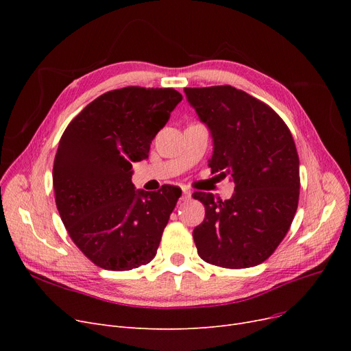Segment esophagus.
Returning <instances> with one entry per match:
<instances>
[{
  "instance_id": "34e87169",
  "label": "esophagus",
  "mask_w": 351,
  "mask_h": 351,
  "mask_svg": "<svg viewBox=\"0 0 351 351\" xmlns=\"http://www.w3.org/2000/svg\"><path fill=\"white\" fill-rule=\"evenodd\" d=\"M192 197V191L189 188H183V199L189 200Z\"/></svg>"
}]
</instances>
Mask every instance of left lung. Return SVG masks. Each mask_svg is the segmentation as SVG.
<instances>
[{
  "instance_id": "left-lung-1",
  "label": "left lung",
  "mask_w": 351,
  "mask_h": 351,
  "mask_svg": "<svg viewBox=\"0 0 351 351\" xmlns=\"http://www.w3.org/2000/svg\"><path fill=\"white\" fill-rule=\"evenodd\" d=\"M185 94L212 132V173L234 182L228 200L192 195L205 206L193 230L197 254L226 269L261 265L287 234L299 205V155L290 129L269 105L230 85L185 88Z\"/></svg>"
}]
</instances>
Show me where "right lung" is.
Listing matches in <instances>:
<instances>
[{"mask_svg": "<svg viewBox=\"0 0 351 351\" xmlns=\"http://www.w3.org/2000/svg\"><path fill=\"white\" fill-rule=\"evenodd\" d=\"M182 101L173 88L126 86L88 104L64 131L53 160L55 204L72 242L106 270L149 263L180 188L135 191L132 162Z\"/></svg>", "mask_w": 351, "mask_h": 351, "instance_id": "1", "label": "right lung"}]
</instances>
